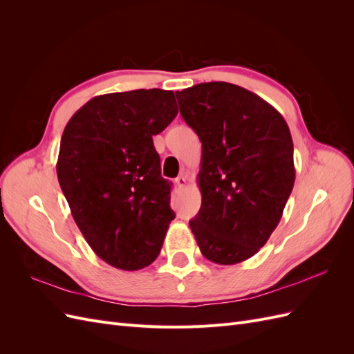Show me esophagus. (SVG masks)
Instances as JSON below:
<instances>
[{"label":"esophagus","mask_w":354,"mask_h":354,"mask_svg":"<svg viewBox=\"0 0 354 354\" xmlns=\"http://www.w3.org/2000/svg\"><path fill=\"white\" fill-rule=\"evenodd\" d=\"M176 186H177L178 189H183V187L186 186V177H185V176H178V177L176 178Z\"/></svg>","instance_id":"34e87169"}]
</instances>
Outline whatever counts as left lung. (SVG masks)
I'll return each instance as SVG.
<instances>
[{
    "instance_id": "obj_1",
    "label": "left lung",
    "mask_w": 354,
    "mask_h": 354,
    "mask_svg": "<svg viewBox=\"0 0 354 354\" xmlns=\"http://www.w3.org/2000/svg\"><path fill=\"white\" fill-rule=\"evenodd\" d=\"M180 113L202 143L201 209L189 221L202 255L230 266L251 259L281 221L295 181L283 116L239 85L177 91Z\"/></svg>"
}]
</instances>
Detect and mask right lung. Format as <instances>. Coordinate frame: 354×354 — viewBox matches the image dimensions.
Wrapping results in <instances>:
<instances>
[{"instance_id": "add662e5", "label": "right lung", "mask_w": 354, "mask_h": 354, "mask_svg": "<svg viewBox=\"0 0 354 354\" xmlns=\"http://www.w3.org/2000/svg\"><path fill=\"white\" fill-rule=\"evenodd\" d=\"M177 112L173 91L111 93L85 103L63 131L62 192L91 250L116 269L153 263L176 217L152 136Z\"/></svg>"}]
</instances>
